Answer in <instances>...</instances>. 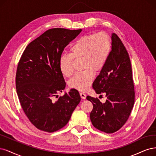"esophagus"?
<instances>
[{"label": "esophagus", "instance_id": "34e87169", "mask_svg": "<svg viewBox=\"0 0 156 156\" xmlns=\"http://www.w3.org/2000/svg\"><path fill=\"white\" fill-rule=\"evenodd\" d=\"M80 97H81V98H82V99H85L86 98V94H85L84 93H80Z\"/></svg>", "mask_w": 156, "mask_h": 156}]
</instances>
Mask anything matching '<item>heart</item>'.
Returning a JSON list of instances; mask_svg holds the SVG:
<instances>
[{"label": "heart", "mask_w": 156, "mask_h": 156, "mask_svg": "<svg viewBox=\"0 0 156 156\" xmlns=\"http://www.w3.org/2000/svg\"><path fill=\"white\" fill-rule=\"evenodd\" d=\"M112 51V41L104 32L85 35L70 47L69 54H63L59 59V68L65 76L74 72V59H82L83 68L71 78L69 85L78 91H86L94 80V72L101 71L106 63Z\"/></svg>", "instance_id": "1"}]
</instances>
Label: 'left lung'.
Masks as SVG:
<instances>
[{"mask_svg":"<svg viewBox=\"0 0 156 156\" xmlns=\"http://www.w3.org/2000/svg\"><path fill=\"white\" fill-rule=\"evenodd\" d=\"M112 51L108 61L94 80L93 88L105 93L102 103L87 96L93 105L90 119L94 128L107 133L118 131L127 121L135 102L132 70L128 53L117 34H112Z\"/></svg>","mask_w":156,"mask_h":156,"instance_id":"1","label":"left lung"}]
</instances>
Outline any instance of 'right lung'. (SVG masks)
<instances>
[{
	"instance_id": "right-lung-1",
	"label": "right lung",
	"mask_w": 156,
	"mask_h": 156,
	"mask_svg": "<svg viewBox=\"0 0 156 156\" xmlns=\"http://www.w3.org/2000/svg\"><path fill=\"white\" fill-rule=\"evenodd\" d=\"M82 32L52 28L28 44L17 69L16 85L20 104L30 121L37 129L54 132L66 125L81 98L76 89L57 101L66 83L59 68L65 47Z\"/></svg>"
}]
</instances>
